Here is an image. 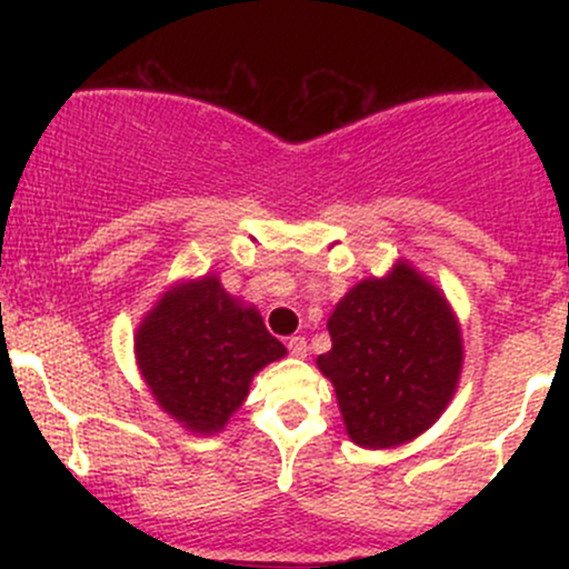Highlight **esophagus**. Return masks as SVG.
<instances>
[{
  "instance_id": "34e87169",
  "label": "esophagus",
  "mask_w": 569,
  "mask_h": 569,
  "mask_svg": "<svg viewBox=\"0 0 569 569\" xmlns=\"http://www.w3.org/2000/svg\"><path fill=\"white\" fill-rule=\"evenodd\" d=\"M286 348L293 358H307V342L305 337H289V342H286Z\"/></svg>"
}]
</instances>
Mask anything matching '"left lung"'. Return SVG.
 I'll return each mask as SVG.
<instances>
[{
  "mask_svg": "<svg viewBox=\"0 0 569 569\" xmlns=\"http://www.w3.org/2000/svg\"><path fill=\"white\" fill-rule=\"evenodd\" d=\"M331 350L318 369L337 390L350 439L388 449L428 430L447 409L462 367L447 299L407 264L361 280L329 318Z\"/></svg>",
  "mask_w": 569,
  "mask_h": 569,
  "instance_id": "left-lung-1",
  "label": "left lung"
}]
</instances>
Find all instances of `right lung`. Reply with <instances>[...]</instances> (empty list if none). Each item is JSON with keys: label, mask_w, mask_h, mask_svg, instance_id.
I'll list each match as a JSON object with an SVG mask.
<instances>
[{"label": "right lung", "mask_w": 569, "mask_h": 569, "mask_svg": "<svg viewBox=\"0 0 569 569\" xmlns=\"http://www.w3.org/2000/svg\"><path fill=\"white\" fill-rule=\"evenodd\" d=\"M286 356L262 316L213 276L160 299L136 335L143 380L168 415L194 433H217L259 369Z\"/></svg>", "instance_id": "obj_1"}]
</instances>
